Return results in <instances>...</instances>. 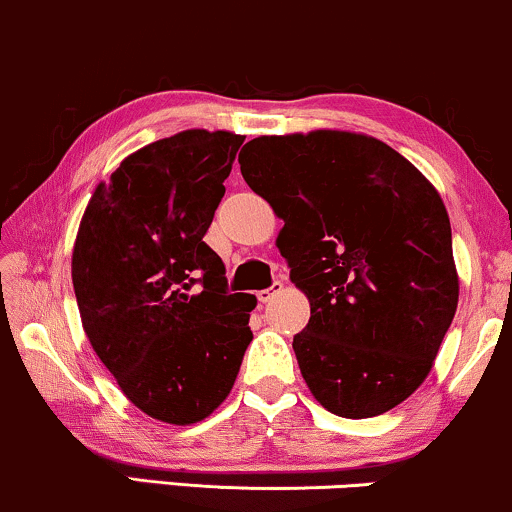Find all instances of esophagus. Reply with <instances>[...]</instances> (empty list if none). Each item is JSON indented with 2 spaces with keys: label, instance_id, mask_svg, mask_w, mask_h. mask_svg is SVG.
Returning a JSON list of instances; mask_svg holds the SVG:
<instances>
[{
  "label": "esophagus",
  "instance_id": "esophagus-1",
  "mask_svg": "<svg viewBox=\"0 0 512 512\" xmlns=\"http://www.w3.org/2000/svg\"><path fill=\"white\" fill-rule=\"evenodd\" d=\"M281 291H283V281H274L272 286L257 293V300H260V303H269V300H274Z\"/></svg>",
  "mask_w": 512,
  "mask_h": 512
}]
</instances>
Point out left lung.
Here are the masks:
<instances>
[{
  "label": "left lung",
  "instance_id": "1",
  "mask_svg": "<svg viewBox=\"0 0 512 512\" xmlns=\"http://www.w3.org/2000/svg\"><path fill=\"white\" fill-rule=\"evenodd\" d=\"M238 162L283 219L276 245L310 300L293 350L312 396L348 420L396 408L432 372L458 307L441 195L360 133L260 135Z\"/></svg>",
  "mask_w": 512,
  "mask_h": 512
}]
</instances>
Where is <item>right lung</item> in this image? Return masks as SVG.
I'll return each instance as SVG.
<instances>
[{"label":"right lung","instance_id":"obj_1","mask_svg":"<svg viewBox=\"0 0 512 512\" xmlns=\"http://www.w3.org/2000/svg\"><path fill=\"white\" fill-rule=\"evenodd\" d=\"M243 135L190 128L140 147L92 193L71 276L90 346L135 408L193 424L224 403L257 298L205 243Z\"/></svg>","mask_w":512,"mask_h":512}]
</instances>
